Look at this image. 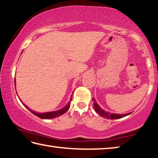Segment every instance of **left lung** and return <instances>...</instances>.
Wrapping results in <instances>:
<instances>
[{
  "mask_svg": "<svg viewBox=\"0 0 158 158\" xmlns=\"http://www.w3.org/2000/svg\"><path fill=\"white\" fill-rule=\"evenodd\" d=\"M92 100L93 101V107H94V109L96 111V113L98 114L99 115H100L102 117L105 118H108V119L121 118L128 116V115L131 114V113H128V114H125L123 115L116 114H110V113H109V112H106L105 110H103V109H102L100 107V106L98 105V104L97 103V102H96L94 98H92Z\"/></svg>",
  "mask_w": 158,
  "mask_h": 158,
  "instance_id": "8db88e82",
  "label": "left lung"
}]
</instances>
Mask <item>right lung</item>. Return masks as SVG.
<instances>
[{"label": "right lung", "instance_id": "right-lung-1", "mask_svg": "<svg viewBox=\"0 0 158 158\" xmlns=\"http://www.w3.org/2000/svg\"><path fill=\"white\" fill-rule=\"evenodd\" d=\"M73 97V96H72ZM70 98V100H69V102L67 104V105L65 106H64L63 109H60V110H58V111H52V112H47V113H42V114H40V113H37L35 111H33V110H31L30 109H29L27 106L24 104H23V105L25 106L26 108H27L29 111L31 112H32L34 115H35L37 117L40 118L42 119H50V118H56L61 116V115H63V114L66 113L67 111H68V109H69V106H70V102L72 101V99L73 98Z\"/></svg>", "mask_w": 158, "mask_h": 158}]
</instances>
